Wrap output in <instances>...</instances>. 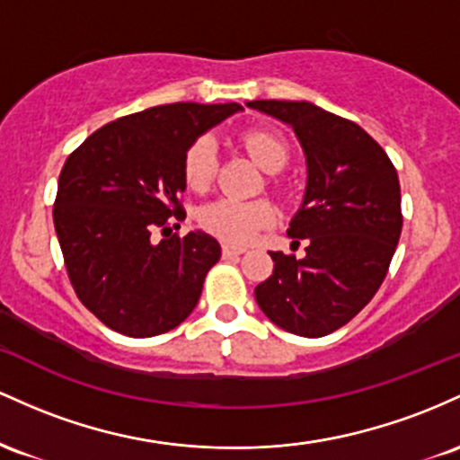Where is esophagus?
<instances>
[{
    "label": "esophagus",
    "mask_w": 460,
    "mask_h": 460,
    "mask_svg": "<svg viewBox=\"0 0 460 460\" xmlns=\"http://www.w3.org/2000/svg\"><path fill=\"white\" fill-rule=\"evenodd\" d=\"M243 252H245V247H239V245H228V243L221 245V254H224V258L239 256V254H243Z\"/></svg>",
    "instance_id": "1"
}]
</instances>
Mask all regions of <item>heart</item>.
<instances>
[{
    "label": "heart",
    "instance_id": "obj_1",
    "mask_svg": "<svg viewBox=\"0 0 460 460\" xmlns=\"http://www.w3.org/2000/svg\"><path fill=\"white\" fill-rule=\"evenodd\" d=\"M241 143L254 161L265 172H278L288 161V147L280 137L270 130L252 128L241 134ZM217 173V141L210 134H199L198 138L189 143L182 156V178L190 190L210 189ZM276 206L270 199H241L221 198L206 204L199 210V224L206 232L215 234L217 239L228 241V243H247L254 239L256 232L270 228L276 221Z\"/></svg>",
    "mask_w": 460,
    "mask_h": 460
}]
</instances>
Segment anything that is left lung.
Returning a JSON list of instances; mask_svg holds the SVG:
<instances>
[{"label":"left lung","instance_id":"left-lung-1","mask_svg":"<svg viewBox=\"0 0 460 460\" xmlns=\"http://www.w3.org/2000/svg\"><path fill=\"white\" fill-rule=\"evenodd\" d=\"M247 106L288 123L308 164L306 195L287 230L306 239V256L271 252L273 273L254 288L256 302L287 332L326 337L367 306L389 271L402 232L397 172L358 123L311 102Z\"/></svg>","mask_w":460,"mask_h":460}]
</instances>
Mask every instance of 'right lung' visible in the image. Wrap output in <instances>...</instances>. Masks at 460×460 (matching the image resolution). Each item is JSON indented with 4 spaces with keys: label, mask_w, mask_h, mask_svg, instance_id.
<instances>
[{
    "label": "right lung",
    "mask_w": 460,
    "mask_h": 460,
    "mask_svg": "<svg viewBox=\"0 0 460 460\" xmlns=\"http://www.w3.org/2000/svg\"><path fill=\"white\" fill-rule=\"evenodd\" d=\"M236 111L154 106L106 123L66 158L54 202L65 267L80 302L115 332L156 337L193 313L221 247L206 232H173L187 217L182 156Z\"/></svg>",
    "instance_id": "obj_1"
}]
</instances>
